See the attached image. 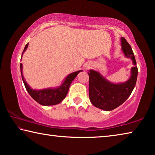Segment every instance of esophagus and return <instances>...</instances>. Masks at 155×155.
<instances>
[{
    "instance_id": "esophagus-1",
    "label": "esophagus",
    "mask_w": 155,
    "mask_h": 155,
    "mask_svg": "<svg viewBox=\"0 0 155 155\" xmlns=\"http://www.w3.org/2000/svg\"><path fill=\"white\" fill-rule=\"evenodd\" d=\"M86 68H88V67H86Z\"/></svg>"
}]
</instances>
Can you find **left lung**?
<instances>
[{"label": "left lung", "instance_id": "1", "mask_svg": "<svg viewBox=\"0 0 155 155\" xmlns=\"http://www.w3.org/2000/svg\"><path fill=\"white\" fill-rule=\"evenodd\" d=\"M123 52L127 58L133 61L131 76L127 82L122 84H113L106 81L100 73L91 70L89 75L88 94L91 102L95 107L110 111L117 108L129 97L135 87L138 69L130 45L124 38H121Z\"/></svg>", "mask_w": 155, "mask_h": 155}]
</instances>
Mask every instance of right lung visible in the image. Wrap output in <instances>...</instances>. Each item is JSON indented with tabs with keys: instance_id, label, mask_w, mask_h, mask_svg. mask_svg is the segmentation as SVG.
I'll return each instance as SVG.
<instances>
[{
	"instance_id": "add662e5",
	"label": "right lung",
	"mask_w": 155,
	"mask_h": 155,
	"mask_svg": "<svg viewBox=\"0 0 155 155\" xmlns=\"http://www.w3.org/2000/svg\"><path fill=\"white\" fill-rule=\"evenodd\" d=\"M29 45V43H27L26 46L25 47V49L23 50V52L27 49V48ZM22 58V57H21ZM20 72H21V76L22 79L23 81L25 87L26 88L27 92L29 94L31 95V97L39 103L40 104L43 106H51V105H55L58 104L60 103L67 96L68 88L70 87L72 81L75 79L76 76L80 71H78L74 72L73 73L68 75L67 78H66L64 82H63L62 85L60 87L57 88H54V89H51V88H47V89L44 90H34L30 88L27 83L25 82V78L22 75V63L20 64Z\"/></svg>"
}]
</instances>
